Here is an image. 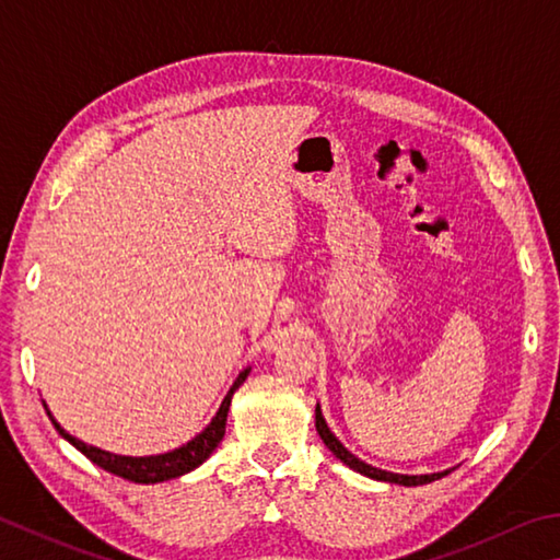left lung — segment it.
Segmentation results:
<instances>
[{
    "mask_svg": "<svg viewBox=\"0 0 560 560\" xmlns=\"http://www.w3.org/2000/svg\"><path fill=\"white\" fill-rule=\"evenodd\" d=\"M315 429H318V435L323 439V443L328 445V451H332V455L338 457V460H342L348 467H352V470H358L362 475L368 477H374V480H384V482H396V485H425V482H433L439 480V477L448 475V472H433V475H396V472H386V470H380V467H372L368 463H362L360 457H354L345 445L335 439V435L330 433L328 423H325L323 413H320V406H315Z\"/></svg>",
    "mask_w": 560,
    "mask_h": 560,
    "instance_id": "1",
    "label": "left lung"
}]
</instances>
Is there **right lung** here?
I'll use <instances>...</instances> for the list:
<instances>
[{
  "mask_svg": "<svg viewBox=\"0 0 560 560\" xmlns=\"http://www.w3.org/2000/svg\"><path fill=\"white\" fill-rule=\"evenodd\" d=\"M249 370H245L232 384V389L228 392L225 401H222L220 411L215 413V419L210 421V425L202 433H198L196 439L190 443L183 445L178 451H171L164 455H151V457H129V455H115V453H107V451H100L95 445H88L83 441H78L70 435L68 431L60 429L56 423L54 416L46 409V413L50 416V421H54L56 431L63 435L66 441H70L75 445V448L83 453L85 457H90L95 465L103 467V470L112 472V475H119L125 477V480L131 482H164L171 480V477H178V475H186L190 472L192 467H198L202 460H208L210 453L218 448V443L222 441V435H225V423H228V411H230V401H232V394H235L237 386L247 380Z\"/></svg>",
  "mask_w": 560,
  "mask_h": 560,
  "instance_id": "1",
  "label": "right lung"
}]
</instances>
